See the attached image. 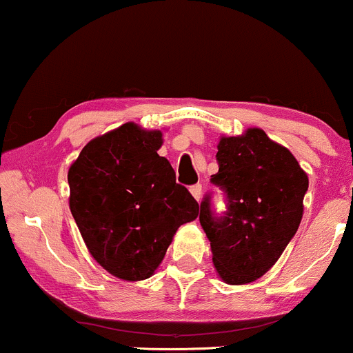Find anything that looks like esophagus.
Masks as SVG:
<instances>
[{"label": "esophagus", "instance_id": "obj_1", "mask_svg": "<svg viewBox=\"0 0 353 353\" xmlns=\"http://www.w3.org/2000/svg\"><path fill=\"white\" fill-rule=\"evenodd\" d=\"M189 190H190V194H192V196H194V199L199 202L201 197H202V184H194V185H190Z\"/></svg>", "mask_w": 353, "mask_h": 353}]
</instances>
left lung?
<instances>
[{
    "label": "left lung",
    "instance_id": "1",
    "mask_svg": "<svg viewBox=\"0 0 353 353\" xmlns=\"http://www.w3.org/2000/svg\"><path fill=\"white\" fill-rule=\"evenodd\" d=\"M216 159L210 182L224 192L225 209L216 212L205 194L199 221L221 279L241 285L262 277L292 241L309 177L289 149L257 128L222 137Z\"/></svg>",
    "mask_w": 353,
    "mask_h": 353
}]
</instances>
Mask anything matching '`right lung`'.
Masks as SVG:
<instances>
[{
  "label": "right lung",
  "instance_id": "right-lung-1",
  "mask_svg": "<svg viewBox=\"0 0 353 353\" xmlns=\"http://www.w3.org/2000/svg\"><path fill=\"white\" fill-rule=\"evenodd\" d=\"M163 132L128 123L83 148L68 172L70 208L89 252L123 281L151 277L199 204L165 157Z\"/></svg>",
  "mask_w": 353,
  "mask_h": 353
}]
</instances>
